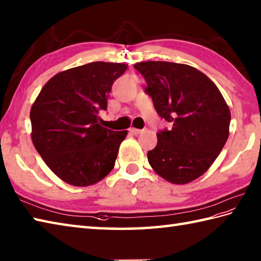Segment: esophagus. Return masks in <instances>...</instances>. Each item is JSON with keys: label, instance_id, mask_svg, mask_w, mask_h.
I'll return each mask as SVG.
<instances>
[{"label": "esophagus", "instance_id": "obj_1", "mask_svg": "<svg viewBox=\"0 0 261 261\" xmlns=\"http://www.w3.org/2000/svg\"><path fill=\"white\" fill-rule=\"evenodd\" d=\"M129 132L132 133L133 135H138V134H140V133H142L141 129H137V128H130Z\"/></svg>", "mask_w": 261, "mask_h": 261}]
</instances>
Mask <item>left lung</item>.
Segmentation results:
<instances>
[{
  "mask_svg": "<svg viewBox=\"0 0 261 261\" xmlns=\"http://www.w3.org/2000/svg\"><path fill=\"white\" fill-rule=\"evenodd\" d=\"M146 93L159 116L172 128L158 133L147 160L160 177L185 185L203 175L228 137L231 113L219 88L204 73L186 64L141 62Z\"/></svg>",
  "mask_w": 261,
  "mask_h": 261,
  "instance_id": "obj_1",
  "label": "left lung"
}]
</instances>
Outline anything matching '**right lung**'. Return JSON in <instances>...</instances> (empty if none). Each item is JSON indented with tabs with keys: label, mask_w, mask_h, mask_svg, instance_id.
<instances>
[{
	"label": "right lung",
	"mask_w": 261,
	"mask_h": 261,
	"mask_svg": "<svg viewBox=\"0 0 261 261\" xmlns=\"http://www.w3.org/2000/svg\"><path fill=\"white\" fill-rule=\"evenodd\" d=\"M123 63L92 62L57 73L42 87L30 110L31 140L58 178L75 187L99 182L114 169L127 130L99 124V110Z\"/></svg>",
	"instance_id": "add662e5"
}]
</instances>
